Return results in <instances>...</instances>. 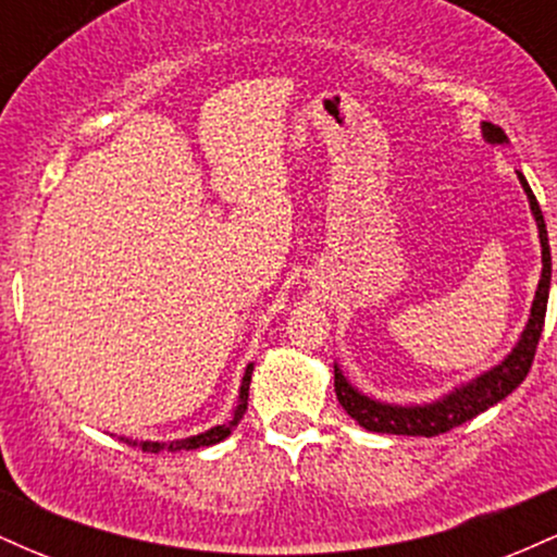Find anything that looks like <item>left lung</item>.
I'll return each instance as SVG.
<instances>
[{
	"label": "left lung",
	"mask_w": 557,
	"mask_h": 557,
	"mask_svg": "<svg viewBox=\"0 0 557 557\" xmlns=\"http://www.w3.org/2000/svg\"><path fill=\"white\" fill-rule=\"evenodd\" d=\"M484 136L492 144H503L505 133L500 127L492 123L482 125ZM519 181L529 196V207H532L536 227H540V240H542V280L536 287V296L532 304V317H529L527 330H523L519 345L513 348V354L505 359L500 367L490 369L487 374L476 376L474 382L450 393L447 398L432 403V406H387V403H376L367 395H361L359 389L348 385V380L341 374V369L335 367V395L341 400L350 419H356L363 430L380 432V434H413V437H434V434H443L456 430V426L466 424L469 419L479 417L482 411H487L490 406L500 403L505 395L513 393L521 385L523 376L529 374L534 361L536 343H540L542 327H545V311H547V296H549V274H553V261H549V243H547V227L545 216H542L536 196L529 188L527 177L519 172Z\"/></svg>",
	"instance_id": "1"
}]
</instances>
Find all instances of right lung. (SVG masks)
I'll list each match as a JSON object with an SVG mask.
<instances>
[{
    "mask_svg": "<svg viewBox=\"0 0 557 557\" xmlns=\"http://www.w3.org/2000/svg\"><path fill=\"white\" fill-rule=\"evenodd\" d=\"M251 372H253V367L251 363H248V369H246V376H243V385H240V403H238V408H235V417L227 421V424H220V426H214V430H209V432H203V434H196V437H188V440H177V443H170V445H164V443H131V440H125L127 445H138L140 450L144 453H159V450H196V447H207V445H214V443H222V440L227 437L230 432H233V426L238 424V421L243 419V411H246V406H248V385H251Z\"/></svg>",
    "mask_w": 557,
    "mask_h": 557,
    "instance_id": "right-lung-1",
    "label": "right lung"
}]
</instances>
